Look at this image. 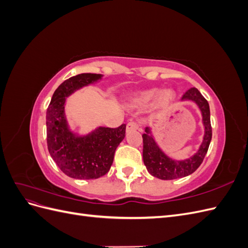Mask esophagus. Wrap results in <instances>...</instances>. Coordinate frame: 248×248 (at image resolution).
I'll return each mask as SVG.
<instances>
[{
  "label": "esophagus",
  "mask_w": 248,
  "mask_h": 248,
  "mask_svg": "<svg viewBox=\"0 0 248 248\" xmlns=\"http://www.w3.org/2000/svg\"><path fill=\"white\" fill-rule=\"evenodd\" d=\"M140 128V125L137 122H129L126 125V131L129 132L132 130H138Z\"/></svg>",
  "instance_id": "obj_1"
}]
</instances>
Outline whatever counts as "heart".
Here are the masks:
<instances>
[{"label":"heart","mask_w":248,"mask_h":248,"mask_svg":"<svg viewBox=\"0 0 248 248\" xmlns=\"http://www.w3.org/2000/svg\"><path fill=\"white\" fill-rule=\"evenodd\" d=\"M156 98H157L156 100V108L159 110H167L174 103L176 93L171 89H166L163 91L158 88L146 89L132 93L127 98V103L131 108H146Z\"/></svg>","instance_id":"b5f03b06"}]
</instances>
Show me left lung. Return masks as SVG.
Listing matches in <instances>:
<instances>
[{
  "label": "left lung",
  "mask_w": 248,
  "mask_h": 248,
  "mask_svg": "<svg viewBox=\"0 0 248 248\" xmlns=\"http://www.w3.org/2000/svg\"><path fill=\"white\" fill-rule=\"evenodd\" d=\"M182 101H191L199 108L202 114V123L204 126V137L196 153L189 158L178 160L171 158L162 151V149L155 140L152 129L150 127H146L145 133L142 134V141H144L142 159L150 174L161 180L183 178L196 171L204 160L212 139L209 103L199 90L197 88L189 89L183 95Z\"/></svg>",
  "instance_id": "left-lung-1"
}]
</instances>
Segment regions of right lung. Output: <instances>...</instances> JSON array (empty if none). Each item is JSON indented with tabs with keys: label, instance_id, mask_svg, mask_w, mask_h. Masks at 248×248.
<instances>
[{
	"label": "right lung",
	"instance_id": "1",
	"mask_svg": "<svg viewBox=\"0 0 248 248\" xmlns=\"http://www.w3.org/2000/svg\"><path fill=\"white\" fill-rule=\"evenodd\" d=\"M102 74L80 73L63 81L46 110L48 152L65 175L74 179H98L109 170L117 147L125 138L126 125L96 127L86 134L74 132L66 117V100L81 88L96 84Z\"/></svg>",
	"mask_w": 248,
	"mask_h": 248
}]
</instances>
